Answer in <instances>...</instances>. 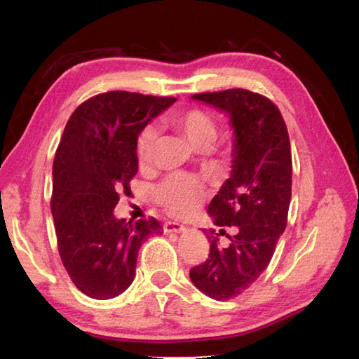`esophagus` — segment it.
<instances>
[{
    "instance_id": "34e87169",
    "label": "esophagus",
    "mask_w": 359,
    "mask_h": 359,
    "mask_svg": "<svg viewBox=\"0 0 359 359\" xmlns=\"http://www.w3.org/2000/svg\"><path fill=\"white\" fill-rule=\"evenodd\" d=\"M187 230L185 225L177 224V222H165L163 231L165 233H184Z\"/></svg>"
}]
</instances>
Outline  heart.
<instances>
[{
  "label": "heart",
  "mask_w": 359,
  "mask_h": 359,
  "mask_svg": "<svg viewBox=\"0 0 359 359\" xmlns=\"http://www.w3.org/2000/svg\"><path fill=\"white\" fill-rule=\"evenodd\" d=\"M168 120L197 149L210 148L217 139V120L205 109L177 111L172 112ZM157 140L158 134L154 126L147 125L140 129L135 140V154L142 166L152 162ZM154 197L160 207L170 215L184 217L193 215L201 207L205 199V188L194 175L172 174L156 187Z\"/></svg>",
  "instance_id": "heart-1"
}]
</instances>
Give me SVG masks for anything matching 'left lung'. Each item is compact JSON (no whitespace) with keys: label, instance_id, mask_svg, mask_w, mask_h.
<instances>
[{"label":"left lung","instance_id":"obj_1","mask_svg":"<svg viewBox=\"0 0 359 359\" xmlns=\"http://www.w3.org/2000/svg\"><path fill=\"white\" fill-rule=\"evenodd\" d=\"M230 114L234 128L231 177L211 201L208 215L231 245L220 248L208 230L207 261L189 270L193 284L216 301L245 292L269 266L287 226L292 201V149L282 114L270 98L247 89L193 95Z\"/></svg>","mask_w":359,"mask_h":359}]
</instances>
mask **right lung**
<instances>
[{"mask_svg": "<svg viewBox=\"0 0 359 359\" xmlns=\"http://www.w3.org/2000/svg\"><path fill=\"white\" fill-rule=\"evenodd\" d=\"M174 97L109 90L72 112L53 157L50 210L58 253L71 280L94 299H111L133 284L137 256L149 234L162 233L154 217H114L120 191L139 170L135 140Z\"/></svg>", "mask_w": 359, "mask_h": 359, "instance_id": "1", "label": "right lung"}]
</instances>
